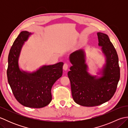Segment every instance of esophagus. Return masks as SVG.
<instances>
[{"label": "esophagus", "mask_w": 128, "mask_h": 128, "mask_svg": "<svg viewBox=\"0 0 128 128\" xmlns=\"http://www.w3.org/2000/svg\"><path fill=\"white\" fill-rule=\"evenodd\" d=\"M68 68H69V64H68L66 63H65L64 64L63 67H62V68H63V69L64 70H67L68 69Z\"/></svg>", "instance_id": "obj_1"}]
</instances>
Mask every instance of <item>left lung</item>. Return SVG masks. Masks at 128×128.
I'll use <instances>...</instances> for the list:
<instances>
[{
	"label": "left lung",
	"instance_id": "8db88e82",
	"mask_svg": "<svg viewBox=\"0 0 128 128\" xmlns=\"http://www.w3.org/2000/svg\"><path fill=\"white\" fill-rule=\"evenodd\" d=\"M98 46L106 58V63L98 74L93 76L88 72L85 52L83 50L70 55L72 66L68 73L71 84L73 100L77 104L93 107L111 99L115 94L120 78V68L117 53L107 34L98 32Z\"/></svg>",
	"mask_w": 128,
	"mask_h": 128
}]
</instances>
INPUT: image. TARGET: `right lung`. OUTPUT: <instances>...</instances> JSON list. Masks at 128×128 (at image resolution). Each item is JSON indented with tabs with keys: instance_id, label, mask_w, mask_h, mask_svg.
Listing matches in <instances>:
<instances>
[{
	"instance_id": "1",
	"label": "right lung",
	"mask_w": 128,
	"mask_h": 128,
	"mask_svg": "<svg viewBox=\"0 0 128 128\" xmlns=\"http://www.w3.org/2000/svg\"><path fill=\"white\" fill-rule=\"evenodd\" d=\"M32 34L26 31L20 32L13 43L8 56V81L15 98L22 105L40 108L50 104L52 100L51 89L62 74L64 63L43 66L36 72L20 70L18 58L22 46Z\"/></svg>"
}]
</instances>
